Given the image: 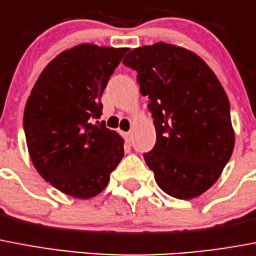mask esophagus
Wrapping results in <instances>:
<instances>
[{
	"label": "esophagus",
	"mask_w": 256,
	"mask_h": 256,
	"mask_svg": "<svg viewBox=\"0 0 256 256\" xmlns=\"http://www.w3.org/2000/svg\"><path fill=\"white\" fill-rule=\"evenodd\" d=\"M124 138H126V142H130V140H132V134H130V132H124Z\"/></svg>",
	"instance_id": "1"
}]
</instances>
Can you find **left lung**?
<instances>
[{
    "instance_id": "8db88e82",
    "label": "left lung",
    "mask_w": 256,
    "mask_h": 256,
    "mask_svg": "<svg viewBox=\"0 0 256 256\" xmlns=\"http://www.w3.org/2000/svg\"><path fill=\"white\" fill-rule=\"evenodd\" d=\"M122 63L138 71L149 99L156 144L144 158L157 185L178 200L201 196L234 149L230 103L218 78L198 55L164 42L134 48Z\"/></svg>"
}]
</instances>
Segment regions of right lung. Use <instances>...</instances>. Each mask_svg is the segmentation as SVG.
<instances>
[{
    "instance_id": "add662e5",
    "label": "right lung",
    "mask_w": 256,
    "mask_h": 256,
    "mask_svg": "<svg viewBox=\"0 0 256 256\" xmlns=\"http://www.w3.org/2000/svg\"><path fill=\"white\" fill-rule=\"evenodd\" d=\"M126 51L90 44L63 51L28 96L24 130L32 161L67 196H98L124 156V140L99 118L104 88Z\"/></svg>"
}]
</instances>
